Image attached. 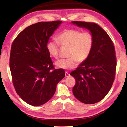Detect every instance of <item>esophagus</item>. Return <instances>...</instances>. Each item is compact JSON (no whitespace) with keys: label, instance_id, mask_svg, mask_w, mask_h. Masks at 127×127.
<instances>
[{"label":"esophagus","instance_id":"obj_1","mask_svg":"<svg viewBox=\"0 0 127 127\" xmlns=\"http://www.w3.org/2000/svg\"><path fill=\"white\" fill-rule=\"evenodd\" d=\"M69 76H70V74L68 72H65V77H69Z\"/></svg>","mask_w":127,"mask_h":127}]
</instances>
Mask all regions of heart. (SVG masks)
<instances>
[{
  "instance_id": "obj_1",
  "label": "heart",
  "mask_w": 127,
  "mask_h": 127,
  "mask_svg": "<svg viewBox=\"0 0 127 127\" xmlns=\"http://www.w3.org/2000/svg\"><path fill=\"white\" fill-rule=\"evenodd\" d=\"M58 41L49 42L47 45L48 51L51 57L57 59L60 45L68 48L67 57L69 58L56 62L58 67L68 70L76 67L77 61L83 63L88 58L93 48L94 38L89 32H82L79 30L69 29L60 34L58 37Z\"/></svg>"
}]
</instances>
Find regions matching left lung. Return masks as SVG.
<instances>
[{"instance_id":"left-lung-1","label":"left lung","mask_w":127,"mask_h":127,"mask_svg":"<svg viewBox=\"0 0 127 127\" xmlns=\"http://www.w3.org/2000/svg\"><path fill=\"white\" fill-rule=\"evenodd\" d=\"M89 29L94 42L89 57L70 74L76 79L73 93L86 104L102 100L111 89L115 76L117 59L112 40L104 29L95 23L72 21Z\"/></svg>"}]
</instances>
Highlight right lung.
<instances>
[{
  "mask_svg": "<svg viewBox=\"0 0 127 127\" xmlns=\"http://www.w3.org/2000/svg\"><path fill=\"white\" fill-rule=\"evenodd\" d=\"M62 22H39L18 34L12 43L9 66L13 84L27 104L40 106L54 94L57 83L65 77L55 69L47 49L49 37Z\"/></svg>",
  "mask_w": 127,
  "mask_h": 127,
  "instance_id": "obj_1",
  "label": "right lung"
}]
</instances>
